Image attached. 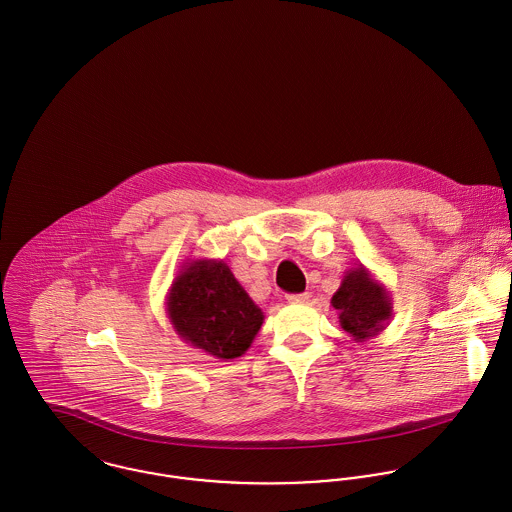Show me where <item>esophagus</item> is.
<instances>
[{
	"mask_svg": "<svg viewBox=\"0 0 512 512\" xmlns=\"http://www.w3.org/2000/svg\"><path fill=\"white\" fill-rule=\"evenodd\" d=\"M289 303H307L308 293H301V295H287Z\"/></svg>",
	"mask_w": 512,
	"mask_h": 512,
	"instance_id": "1",
	"label": "esophagus"
}]
</instances>
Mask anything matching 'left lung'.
<instances>
[{"label":"left lung","mask_w":512,"mask_h":512,"mask_svg":"<svg viewBox=\"0 0 512 512\" xmlns=\"http://www.w3.org/2000/svg\"><path fill=\"white\" fill-rule=\"evenodd\" d=\"M330 305L338 310L340 326L356 342L380 334L394 314L390 291L364 265L344 273Z\"/></svg>","instance_id":"1"}]
</instances>
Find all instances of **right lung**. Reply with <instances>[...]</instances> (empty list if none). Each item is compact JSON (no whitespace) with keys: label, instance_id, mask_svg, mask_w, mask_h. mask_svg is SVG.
I'll use <instances>...</instances> for the list:
<instances>
[{"label":"right lung","instance_id":"right-lung-1","mask_svg":"<svg viewBox=\"0 0 512 512\" xmlns=\"http://www.w3.org/2000/svg\"><path fill=\"white\" fill-rule=\"evenodd\" d=\"M176 334L219 360L243 356L265 320L263 310L221 259H188L166 295Z\"/></svg>","mask_w":512,"mask_h":512}]
</instances>
